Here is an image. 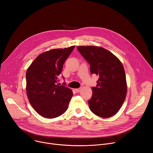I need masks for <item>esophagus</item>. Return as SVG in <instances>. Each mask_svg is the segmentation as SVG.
<instances>
[{"mask_svg": "<svg viewBox=\"0 0 153 153\" xmlns=\"http://www.w3.org/2000/svg\"><path fill=\"white\" fill-rule=\"evenodd\" d=\"M81 90H82V88H79L75 89V91H76L77 93H78V92H80V91H81Z\"/></svg>", "mask_w": 153, "mask_h": 153, "instance_id": "obj_1", "label": "esophagus"}]
</instances>
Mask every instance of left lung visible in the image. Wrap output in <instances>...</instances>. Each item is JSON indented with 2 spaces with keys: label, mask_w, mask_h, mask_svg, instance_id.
Segmentation results:
<instances>
[{
  "label": "left lung",
  "mask_w": 153,
  "mask_h": 153,
  "mask_svg": "<svg viewBox=\"0 0 153 153\" xmlns=\"http://www.w3.org/2000/svg\"><path fill=\"white\" fill-rule=\"evenodd\" d=\"M79 52L90 65V72L99 76L88 103L95 115L108 118L115 115L125 101L127 85L124 66L114 54L97 46H78Z\"/></svg>",
  "instance_id": "obj_1"
}]
</instances>
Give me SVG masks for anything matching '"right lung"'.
Listing matches in <instances>:
<instances>
[{"label": "right lung", "mask_w": 153, "mask_h": 153, "mask_svg": "<svg viewBox=\"0 0 153 153\" xmlns=\"http://www.w3.org/2000/svg\"><path fill=\"white\" fill-rule=\"evenodd\" d=\"M75 46L42 53L27 69L26 94L30 104L41 116L52 119L65 113L73 94L71 88L57 84L65 61Z\"/></svg>", "instance_id": "right-lung-1"}]
</instances>
